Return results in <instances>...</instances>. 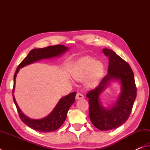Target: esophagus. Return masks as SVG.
<instances>
[{"mask_svg":"<svg viewBox=\"0 0 150 150\" xmlns=\"http://www.w3.org/2000/svg\"><path fill=\"white\" fill-rule=\"evenodd\" d=\"M84 98V95L82 94L81 93L78 92L77 93V94L76 95V99H81V98Z\"/></svg>","mask_w":150,"mask_h":150,"instance_id":"34e87169","label":"esophagus"}]
</instances>
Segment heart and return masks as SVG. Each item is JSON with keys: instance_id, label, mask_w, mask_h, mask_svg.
Here are the masks:
<instances>
[{"instance_id": "heart-1", "label": "heart", "mask_w": 150, "mask_h": 150, "mask_svg": "<svg viewBox=\"0 0 150 150\" xmlns=\"http://www.w3.org/2000/svg\"><path fill=\"white\" fill-rule=\"evenodd\" d=\"M104 74V66L101 62L93 58L86 57L81 59L71 72L72 78L77 81L85 79L84 83L89 87H95L99 83Z\"/></svg>"}]
</instances>
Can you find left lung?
Returning <instances> with one entry per match:
<instances>
[{"instance_id":"obj_1","label":"left lung","mask_w":150,"mask_h":150,"mask_svg":"<svg viewBox=\"0 0 150 150\" xmlns=\"http://www.w3.org/2000/svg\"><path fill=\"white\" fill-rule=\"evenodd\" d=\"M103 52L108 57V73L86 97L89 98V117L93 125L100 131H109L117 128L128 120L137 97V87L133 72L128 63L113 50L105 48ZM113 79L120 81L121 95L114 107L106 109L101 106L99 96Z\"/></svg>"}]
</instances>
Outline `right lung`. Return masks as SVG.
<instances>
[{"label": "right lung", "mask_w": 150, "mask_h": 150, "mask_svg": "<svg viewBox=\"0 0 150 150\" xmlns=\"http://www.w3.org/2000/svg\"><path fill=\"white\" fill-rule=\"evenodd\" d=\"M67 50L68 47L63 46V45H55V46H50L43 47V48L34 49L31 50L27 57L21 62V63L17 68L13 77V87L12 89V93H13L14 91L16 75L18 74L19 69L42 59L56 57V56L61 55V53H63ZM76 94V92H73L70 93L66 97L62 98L52 112L47 117L41 120L30 119L26 115H25L23 113L21 112V110L19 109L13 94V99L14 103L16 104L17 110H18L19 117L23 122L36 131L48 132L56 131L63 125L64 121L66 120L67 112L69 111L70 107L71 106L75 100Z\"/></svg>", "instance_id": "obj_1"}]
</instances>
